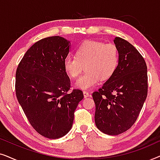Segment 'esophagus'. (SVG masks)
Listing matches in <instances>:
<instances>
[{"label": "esophagus", "mask_w": 160, "mask_h": 160, "mask_svg": "<svg viewBox=\"0 0 160 160\" xmlns=\"http://www.w3.org/2000/svg\"><path fill=\"white\" fill-rule=\"evenodd\" d=\"M83 94H84V98L89 97V93L87 91H84V92H83Z\"/></svg>", "instance_id": "obj_1"}]
</instances>
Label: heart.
Instances as JSON below:
<instances>
[{
    "instance_id": "obj_1",
    "label": "heart",
    "mask_w": 160,
    "mask_h": 160,
    "mask_svg": "<svg viewBox=\"0 0 160 160\" xmlns=\"http://www.w3.org/2000/svg\"><path fill=\"white\" fill-rule=\"evenodd\" d=\"M119 64V53L113 43L86 41L78 46L75 57L67 56L63 68L69 77L77 78L85 67L86 72L76 82L81 89H89L102 80H108L115 73Z\"/></svg>"
}]
</instances>
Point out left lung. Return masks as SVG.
I'll return each instance as SVG.
<instances>
[{
  "label": "left lung",
  "instance_id": "left-lung-1",
  "mask_svg": "<svg viewBox=\"0 0 160 160\" xmlns=\"http://www.w3.org/2000/svg\"><path fill=\"white\" fill-rule=\"evenodd\" d=\"M113 42L119 53L117 68L92 98L97 128L117 135L136 121L147 97L148 76L145 60L131 43L119 37Z\"/></svg>",
  "mask_w": 160,
  "mask_h": 160
}]
</instances>
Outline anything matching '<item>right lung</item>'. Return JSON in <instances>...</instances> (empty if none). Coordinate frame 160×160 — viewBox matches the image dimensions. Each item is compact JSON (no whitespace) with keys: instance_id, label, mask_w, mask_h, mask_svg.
Instances as JSON below:
<instances>
[{"instance_id":"1","label":"right lung","mask_w":160,"mask_h":160,"mask_svg":"<svg viewBox=\"0 0 160 160\" xmlns=\"http://www.w3.org/2000/svg\"><path fill=\"white\" fill-rule=\"evenodd\" d=\"M70 41L60 36L43 38L26 52L17 67L15 89L28 121L39 134L49 139L71 130L74 111L84 95L68 93L71 80L63 68Z\"/></svg>"}]
</instances>
